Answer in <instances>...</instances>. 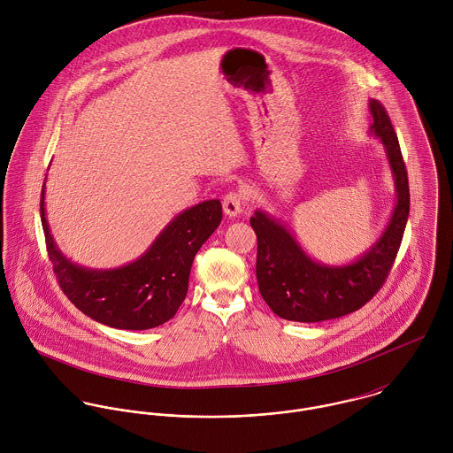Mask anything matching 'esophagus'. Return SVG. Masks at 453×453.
Masks as SVG:
<instances>
[{"instance_id":"1","label":"esophagus","mask_w":453,"mask_h":453,"mask_svg":"<svg viewBox=\"0 0 453 453\" xmlns=\"http://www.w3.org/2000/svg\"><path fill=\"white\" fill-rule=\"evenodd\" d=\"M242 202H244V196L241 192H230V194L225 195V198H223L225 214L230 216V218L241 214L242 212Z\"/></svg>"}]
</instances>
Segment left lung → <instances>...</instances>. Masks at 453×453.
<instances>
[{"instance_id": "left-lung-1", "label": "left lung", "mask_w": 453, "mask_h": 453, "mask_svg": "<svg viewBox=\"0 0 453 453\" xmlns=\"http://www.w3.org/2000/svg\"><path fill=\"white\" fill-rule=\"evenodd\" d=\"M370 132L386 146L395 185V205L382 237L361 258L329 266L311 258L282 223L263 211L251 218L258 237L257 279L263 300L282 319L319 323L356 312L384 286L399 251L408 212L410 188L397 135L386 108L372 99Z\"/></svg>"}]
</instances>
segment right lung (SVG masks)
<instances>
[{"label":"right lung","mask_w":453,"mask_h":453,"mask_svg":"<svg viewBox=\"0 0 453 453\" xmlns=\"http://www.w3.org/2000/svg\"><path fill=\"white\" fill-rule=\"evenodd\" d=\"M49 258L71 303L97 323L119 329H150L167 323L188 291L196 251L219 226V200H205L178 214L141 258L113 270L71 263L54 242L45 218V185L40 200Z\"/></svg>","instance_id":"1"}]
</instances>
